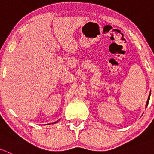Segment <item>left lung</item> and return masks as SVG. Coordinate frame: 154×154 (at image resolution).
<instances>
[{"mask_svg": "<svg viewBox=\"0 0 154 154\" xmlns=\"http://www.w3.org/2000/svg\"><path fill=\"white\" fill-rule=\"evenodd\" d=\"M150 95H149V97H148V101H147V103H146V107L148 106V103H149V100H150Z\"/></svg>", "mask_w": 154, "mask_h": 154, "instance_id": "8db88e82", "label": "left lung"}]
</instances>
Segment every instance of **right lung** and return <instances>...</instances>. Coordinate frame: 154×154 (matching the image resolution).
I'll use <instances>...</instances> for the list:
<instances>
[{
	"label": "right lung",
	"mask_w": 154,
	"mask_h": 154,
	"mask_svg": "<svg viewBox=\"0 0 154 154\" xmlns=\"http://www.w3.org/2000/svg\"><path fill=\"white\" fill-rule=\"evenodd\" d=\"M54 122V123H56V122ZM51 124H52V123H51Z\"/></svg>",
	"instance_id": "obj_1"
}]
</instances>
